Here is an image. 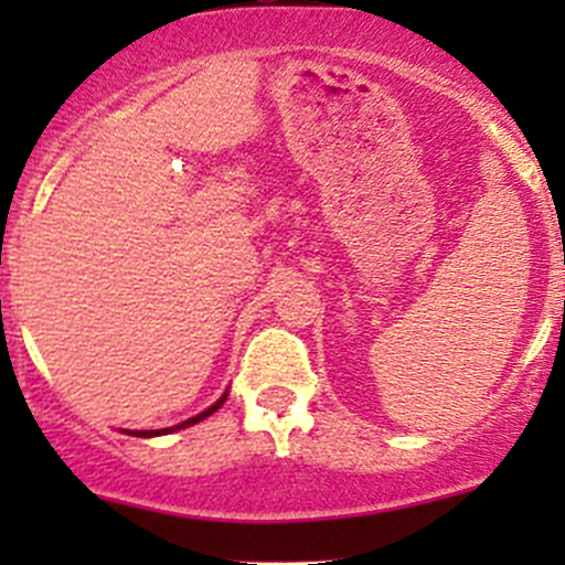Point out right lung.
I'll list each match as a JSON object with an SVG mask.
<instances>
[{"mask_svg": "<svg viewBox=\"0 0 565 565\" xmlns=\"http://www.w3.org/2000/svg\"><path fill=\"white\" fill-rule=\"evenodd\" d=\"M226 396H230V391L224 393V396L218 398V402L215 404H210L207 409H204V413H199V415H193V418H188V420H182V424H177V426H169V429H141V431H130L128 429V435H136V437H158V435H169V431H177V429H188V426H193V424H199V420H204L207 418V415H213L215 409L221 407V404L226 402Z\"/></svg>", "mask_w": 565, "mask_h": 565, "instance_id": "1", "label": "right lung"}]
</instances>
